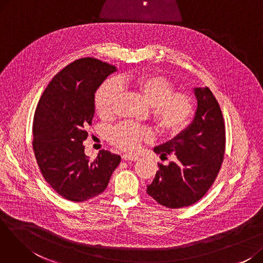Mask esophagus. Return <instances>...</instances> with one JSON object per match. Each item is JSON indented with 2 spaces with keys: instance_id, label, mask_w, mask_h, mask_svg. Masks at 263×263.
Here are the masks:
<instances>
[{
  "instance_id": "34e87169",
  "label": "esophagus",
  "mask_w": 263,
  "mask_h": 263,
  "mask_svg": "<svg viewBox=\"0 0 263 263\" xmlns=\"http://www.w3.org/2000/svg\"><path fill=\"white\" fill-rule=\"evenodd\" d=\"M140 158L135 155H131V154L122 155V160H124V161H137Z\"/></svg>"
}]
</instances>
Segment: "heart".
I'll use <instances>...</instances> for the list:
<instances>
[{
  "label": "heart",
  "instance_id": "heart-1",
  "mask_svg": "<svg viewBox=\"0 0 263 263\" xmlns=\"http://www.w3.org/2000/svg\"><path fill=\"white\" fill-rule=\"evenodd\" d=\"M120 86L132 87L142 96L144 101L151 106L150 113L156 126L164 134L180 133L194 113V102L191 97L183 92H174V84L165 77L124 76L117 80L105 81L97 90L95 106L101 117L106 118L113 115ZM108 139L110 143L122 150H133L140 143L153 139V131L148 127L123 122L109 131Z\"/></svg>",
  "mask_w": 263,
  "mask_h": 263
}]
</instances>
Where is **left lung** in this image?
Segmentation results:
<instances>
[{
    "label": "left lung",
    "instance_id": "1",
    "mask_svg": "<svg viewBox=\"0 0 263 263\" xmlns=\"http://www.w3.org/2000/svg\"><path fill=\"white\" fill-rule=\"evenodd\" d=\"M197 100L194 118L174 139L156 146L161 158L174 154L175 161L158 164L148 195L171 209L198 201L213 184L225 153V126L222 110L208 87L193 89Z\"/></svg>",
    "mask_w": 263,
    "mask_h": 263
}]
</instances>
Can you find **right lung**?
<instances>
[{
  "mask_svg": "<svg viewBox=\"0 0 263 263\" xmlns=\"http://www.w3.org/2000/svg\"><path fill=\"white\" fill-rule=\"evenodd\" d=\"M117 68L92 58L66 66L38 102L33 122V149L46 181L64 198L81 202L106 189L120 157L101 150L95 160L84 142L95 115V93Z\"/></svg>",
  "mask_w": 263,
  "mask_h": 263,
  "instance_id": "right-lung-1",
  "label": "right lung"
}]
</instances>
